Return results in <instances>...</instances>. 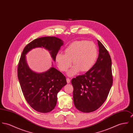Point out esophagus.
<instances>
[{
    "label": "esophagus",
    "mask_w": 133,
    "mask_h": 133,
    "mask_svg": "<svg viewBox=\"0 0 133 133\" xmlns=\"http://www.w3.org/2000/svg\"><path fill=\"white\" fill-rule=\"evenodd\" d=\"M66 81H67V83H70V81H71V79H70L69 78H67Z\"/></svg>",
    "instance_id": "esophagus-1"
}]
</instances>
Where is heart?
I'll list each match as a JSON object with an SVG mask.
<instances>
[{
    "instance_id": "b5f03b06",
    "label": "heart",
    "mask_w": 133,
    "mask_h": 133,
    "mask_svg": "<svg viewBox=\"0 0 133 133\" xmlns=\"http://www.w3.org/2000/svg\"><path fill=\"white\" fill-rule=\"evenodd\" d=\"M65 54L58 52L56 61L59 69L66 71L71 66L72 60L74 66L68 72L69 76L77 74L80 70H90L96 61L98 49L92 41H75L68 46L64 51Z\"/></svg>"
}]
</instances>
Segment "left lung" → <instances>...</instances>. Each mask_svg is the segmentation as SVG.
Here are the masks:
<instances>
[{
  "label": "left lung",
  "instance_id": "left-lung-1",
  "mask_svg": "<svg viewBox=\"0 0 133 133\" xmlns=\"http://www.w3.org/2000/svg\"><path fill=\"white\" fill-rule=\"evenodd\" d=\"M99 54L97 62L84 74L73 78V102L76 108L85 113L93 112L106 100L112 85L110 56L98 40Z\"/></svg>",
  "mask_w": 133,
  "mask_h": 133
}]
</instances>
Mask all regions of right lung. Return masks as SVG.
<instances>
[{"label":"right lung","instance_id":"obj_1","mask_svg":"<svg viewBox=\"0 0 133 133\" xmlns=\"http://www.w3.org/2000/svg\"><path fill=\"white\" fill-rule=\"evenodd\" d=\"M63 44V41L57 37H43L28 43L22 53L17 69L21 90L26 101L38 112H49L55 108L57 94L67 82L65 76L54 67L41 73L32 71L26 62L25 55L34 48L42 47L50 51L55 61L56 56Z\"/></svg>","mask_w":133,"mask_h":133}]
</instances>
